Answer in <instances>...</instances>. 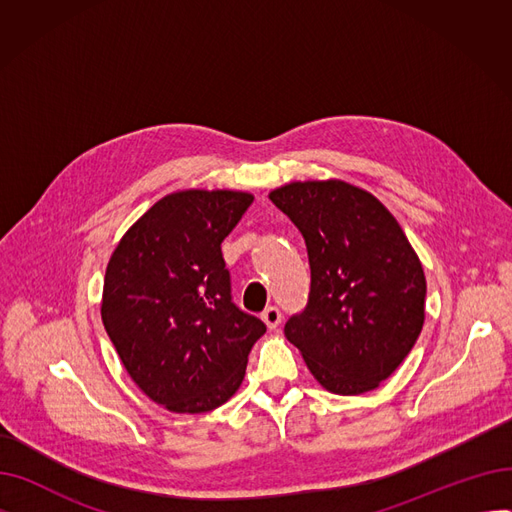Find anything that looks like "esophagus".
<instances>
[{
	"label": "esophagus",
	"instance_id": "34e87169",
	"mask_svg": "<svg viewBox=\"0 0 512 512\" xmlns=\"http://www.w3.org/2000/svg\"><path fill=\"white\" fill-rule=\"evenodd\" d=\"M261 319H263V324L267 326V330H276L282 324V313H280L278 307H267L261 313Z\"/></svg>",
	"mask_w": 512,
	"mask_h": 512
}]
</instances>
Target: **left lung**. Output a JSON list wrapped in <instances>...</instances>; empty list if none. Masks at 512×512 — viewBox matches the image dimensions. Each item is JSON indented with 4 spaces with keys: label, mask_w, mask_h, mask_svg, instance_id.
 Returning <instances> with one entry per match:
<instances>
[{
    "label": "left lung",
    "mask_w": 512,
    "mask_h": 512,
    "mask_svg": "<svg viewBox=\"0 0 512 512\" xmlns=\"http://www.w3.org/2000/svg\"><path fill=\"white\" fill-rule=\"evenodd\" d=\"M305 238L311 290L286 338L334 394L378 388L415 346L425 319V276L394 215L342 180L290 182L270 193Z\"/></svg>",
    "instance_id": "obj_1"
}]
</instances>
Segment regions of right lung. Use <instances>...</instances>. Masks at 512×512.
<instances>
[{"label":"right lung","mask_w":512,"mask_h":512,"mask_svg":"<svg viewBox=\"0 0 512 512\" xmlns=\"http://www.w3.org/2000/svg\"><path fill=\"white\" fill-rule=\"evenodd\" d=\"M253 203L178 191L130 226L110 257L101 319L128 375L174 413H207L238 390L265 324L232 303L222 240Z\"/></svg>","instance_id":"right-lung-1"}]
</instances>
